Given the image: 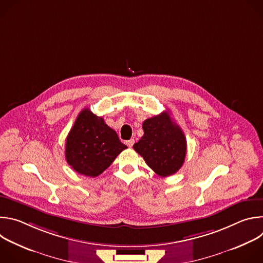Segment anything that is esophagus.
Masks as SVG:
<instances>
[{
	"label": "esophagus",
	"instance_id": "esophagus-1",
	"mask_svg": "<svg viewBox=\"0 0 263 263\" xmlns=\"http://www.w3.org/2000/svg\"><path fill=\"white\" fill-rule=\"evenodd\" d=\"M126 144L131 147V146L134 144V139H129V140H127V141H126Z\"/></svg>",
	"mask_w": 263,
	"mask_h": 263
}]
</instances>
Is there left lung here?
Wrapping results in <instances>:
<instances>
[{
  "instance_id": "left-lung-1",
  "label": "left lung",
  "mask_w": 263,
  "mask_h": 263,
  "mask_svg": "<svg viewBox=\"0 0 263 263\" xmlns=\"http://www.w3.org/2000/svg\"><path fill=\"white\" fill-rule=\"evenodd\" d=\"M142 129L144 134L133 148L158 176L167 177L177 173L186 155V139L181 128L167 112H162L145 120Z\"/></svg>"
}]
</instances>
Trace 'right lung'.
Instances as JSON below:
<instances>
[{
    "label": "right lung",
    "mask_w": 263,
    "mask_h": 263,
    "mask_svg": "<svg viewBox=\"0 0 263 263\" xmlns=\"http://www.w3.org/2000/svg\"><path fill=\"white\" fill-rule=\"evenodd\" d=\"M127 148L117 132L103 118L83 109L71 127L65 142V159L73 171L86 177H97Z\"/></svg>",
    "instance_id": "1"
}]
</instances>
